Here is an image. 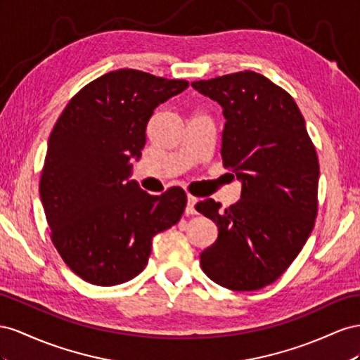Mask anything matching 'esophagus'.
Listing matches in <instances>:
<instances>
[{
  "instance_id": "esophagus-1",
  "label": "esophagus",
  "mask_w": 360,
  "mask_h": 360,
  "mask_svg": "<svg viewBox=\"0 0 360 360\" xmlns=\"http://www.w3.org/2000/svg\"><path fill=\"white\" fill-rule=\"evenodd\" d=\"M196 203H198V198H194V196H191V194H188L187 196V208H186V212L187 214H198V211H196Z\"/></svg>"
}]
</instances>
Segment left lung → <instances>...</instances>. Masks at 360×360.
I'll return each mask as SVG.
<instances>
[{
  "mask_svg": "<svg viewBox=\"0 0 360 360\" xmlns=\"http://www.w3.org/2000/svg\"><path fill=\"white\" fill-rule=\"evenodd\" d=\"M191 86L223 107V164L243 182L241 199L229 208L212 199L196 205L219 228L200 266L224 288H264L292 264L314 229L315 146L292 96L261 74L244 70Z\"/></svg>",
  "mask_w": 360,
  "mask_h": 360,
  "instance_id": "obj_1",
  "label": "left lung"
}]
</instances>
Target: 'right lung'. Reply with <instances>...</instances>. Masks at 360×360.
<instances>
[{"label":"right lung","mask_w":360,"mask_h":360,"mask_svg":"<svg viewBox=\"0 0 360 360\" xmlns=\"http://www.w3.org/2000/svg\"><path fill=\"white\" fill-rule=\"evenodd\" d=\"M187 87L186 79L112 70L81 89L56 122L39 191L51 240L83 281L111 286L134 279L152 238L179 221L186 191L153 196L128 178L153 110Z\"/></svg>","instance_id":"add662e5"}]
</instances>
